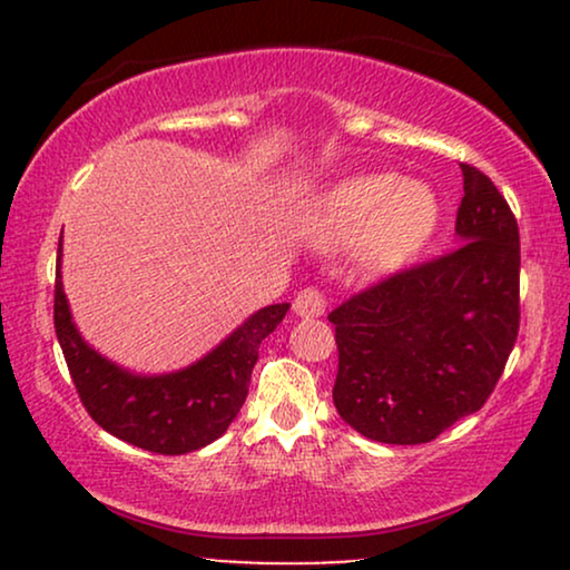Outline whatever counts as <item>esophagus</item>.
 Here are the masks:
<instances>
[{"label":"esophagus","mask_w":570,"mask_h":570,"mask_svg":"<svg viewBox=\"0 0 570 570\" xmlns=\"http://www.w3.org/2000/svg\"><path fill=\"white\" fill-rule=\"evenodd\" d=\"M324 308H326V298L318 287H303V291L295 295V301H293L295 316H303V318L322 316Z\"/></svg>","instance_id":"34e87169"}]
</instances>
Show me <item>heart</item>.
Masks as SVG:
<instances>
[{"instance_id": "obj_1", "label": "heart", "mask_w": 570, "mask_h": 570, "mask_svg": "<svg viewBox=\"0 0 570 570\" xmlns=\"http://www.w3.org/2000/svg\"><path fill=\"white\" fill-rule=\"evenodd\" d=\"M439 223V202L423 184L394 174H363L340 181L314 217V238L324 248L357 244V262L381 275L407 264Z\"/></svg>"}]
</instances>
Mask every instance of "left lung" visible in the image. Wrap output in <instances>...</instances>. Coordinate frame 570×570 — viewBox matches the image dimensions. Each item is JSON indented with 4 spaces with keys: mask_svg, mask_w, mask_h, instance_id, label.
Here are the masks:
<instances>
[{
    "mask_svg": "<svg viewBox=\"0 0 570 570\" xmlns=\"http://www.w3.org/2000/svg\"><path fill=\"white\" fill-rule=\"evenodd\" d=\"M459 166V246L392 272L330 314L334 407L371 441L415 446L478 412L519 337L517 217L480 168Z\"/></svg>",
    "mask_w": 570,
    "mask_h": 570,
    "instance_id": "left-lung-1",
    "label": "left lung"
}]
</instances>
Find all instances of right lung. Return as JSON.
<instances>
[{
	"instance_id": "1",
	"label": "right lung",
	"mask_w": 570,
	"mask_h": 570,
	"mask_svg": "<svg viewBox=\"0 0 570 570\" xmlns=\"http://www.w3.org/2000/svg\"><path fill=\"white\" fill-rule=\"evenodd\" d=\"M61 238L53 283V330L82 407L116 439L153 454H189L228 431L244 407L259 345L277 330L287 303L267 306L238 326L223 345L168 376H131L108 363L77 334L61 291Z\"/></svg>"
}]
</instances>
